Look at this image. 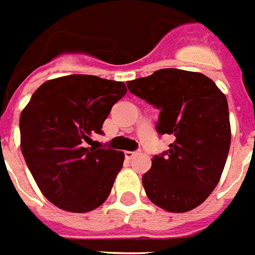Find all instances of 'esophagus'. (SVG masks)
I'll return each instance as SVG.
<instances>
[{"mask_svg":"<svg viewBox=\"0 0 255 255\" xmlns=\"http://www.w3.org/2000/svg\"><path fill=\"white\" fill-rule=\"evenodd\" d=\"M136 155H138V151H126V152H125L126 159H133Z\"/></svg>","mask_w":255,"mask_h":255,"instance_id":"esophagus-1","label":"esophagus"}]
</instances>
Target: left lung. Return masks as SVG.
<instances>
[{
	"label": "left lung",
	"mask_w": 255,
	"mask_h": 255,
	"mask_svg": "<svg viewBox=\"0 0 255 255\" xmlns=\"http://www.w3.org/2000/svg\"><path fill=\"white\" fill-rule=\"evenodd\" d=\"M129 92L159 110L158 134L174 141L155 155L142 185L149 200L171 213L203 203L217 187L231 145L227 97L200 73L163 68L128 82Z\"/></svg>",
	"instance_id": "8db88e82"
}]
</instances>
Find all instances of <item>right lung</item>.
Listing matches in <instances>:
<instances>
[{"label":"right lung","instance_id":"1","mask_svg":"<svg viewBox=\"0 0 255 255\" xmlns=\"http://www.w3.org/2000/svg\"><path fill=\"white\" fill-rule=\"evenodd\" d=\"M126 92L124 82L74 74L46 81L21 111V152L55 206L86 213L108 198L124 152L86 144L92 134H103L104 121Z\"/></svg>","mask_w":255,"mask_h":255}]
</instances>
